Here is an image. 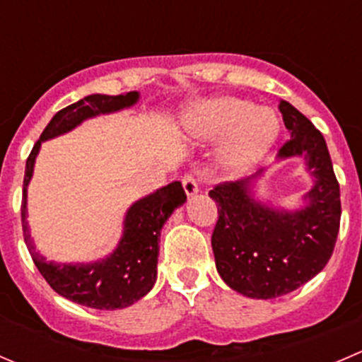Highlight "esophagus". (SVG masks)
Masks as SVG:
<instances>
[{"mask_svg":"<svg viewBox=\"0 0 362 362\" xmlns=\"http://www.w3.org/2000/svg\"><path fill=\"white\" fill-rule=\"evenodd\" d=\"M182 185H184V191L187 196H194L198 192V182H196L194 175L187 173L182 178Z\"/></svg>","mask_w":362,"mask_h":362,"instance_id":"34e87169","label":"esophagus"}]
</instances>
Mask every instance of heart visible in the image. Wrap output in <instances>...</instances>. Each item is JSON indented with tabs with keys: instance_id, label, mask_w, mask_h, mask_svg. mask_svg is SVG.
<instances>
[{
	"instance_id": "obj_1",
	"label": "heart",
	"mask_w": 362,
	"mask_h": 362,
	"mask_svg": "<svg viewBox=\"0 0 362 362\" xmlns=\"http://www.w3.org/2000/svg\"><path fill=\"white\" fill-rule=\"evenodd\" d=\"M184 131L198 141L224 138L218 163L231 173H242L268 154L280 133V124L275 112L255 107L254 101L218 96L189 108Z\"/></svg>"
}]
</instances>
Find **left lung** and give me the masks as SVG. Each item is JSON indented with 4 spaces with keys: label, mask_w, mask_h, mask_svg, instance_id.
<instances>
[{
    "label": "left lung",
    "mask_w": 362,
    "mask_h": 362,
    "mask_svg": "<svg viewBox=\"0 0 362 362\" xmlns=\"http://www.w3.org/2000/svg\"><path fill=\"white\" fill-rule=\"evenodd\" d=\"M291 140L279 159L305 158L313 187L305 206L289 211L262 204L252 196L254 177L218 184L208 192L218 221L211 249L218 275L236 293L254 299L289 294L324 269L337 243L341 203L339 185L322 133L287 101H280Z\"/></svg>",
    "instance_id": "obj_1"
}]
</instances>
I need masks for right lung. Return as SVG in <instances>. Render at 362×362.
Segmentation results:
<instances>
[{
	"label": "right lung",
	"instance_id": "add662e5",
	"mask_svg": "<svg viewBox=\"0 0 362 362\" xmlns=\"http://www.w3.org/2000/svg\"><path fill=\"white\" fill-rule=\"evenodd\" d=\"M140 100L136 90L107 96V94H90L76 103L63 108L52 117L42 136L33 147L25 160V173L23 185V231L24 242L36 268L42 273L50 287L78 305L96 310H117L133 305L144 298L154 287L158 279L159 236L164 222L168 221L175 208L185 203L184 187L180 182H171L152 194L138 199L127 210L124 218V231L117 249L105 259L94 262H63L47 261L36 252L28 228V184L33 177L36 156L42 141L56 138L59 134L75 129L86 119L113 113L133 107Z\"/></svg>",
	"mask_w": 362,
	"mask_h": 362
}]
</instances>
